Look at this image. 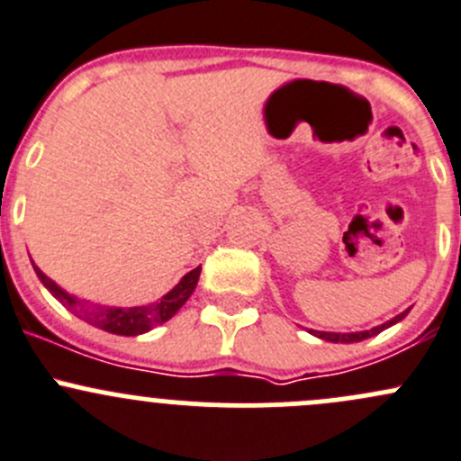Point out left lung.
<instances>
[{"label":"left lung","mask_w":461,"mask_h":461,"mask_svg":"<svg viewBox=\"0 0 461 461\" xmlns=\"http://www.w3.org/2000/svg\"><path fill=\"white\" fill-rule=\"evenodd\" d=\"M406 314H408V310H406V312L397 314V317H394V319L385 321L384 325H376V328H373V330H364V332H346V334H341V332H317V330H314L312 334H314V337L325 339V341H332V343H355V341H364V339L375 337V334H379L381 330L390 328V325H393V323H397V321H402L403 317H406Z\"/></svg>","instance_id":"8db88e82"}]
</instances>
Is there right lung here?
Instances as JSON below:
<instances>
[{"label": "right lung", "instance_id": "add662e5", "mask_svg": "<svg viewBox=\"0 0 461 461\" xmlns=\"http://www.w3.org/2000/svg\"><path fill=\"white\" fill-rule=\"evenodd\" d=\"M32 267H35L37 278L44 283L46 290H49L59 303L67 305L71 312H76L77 317L85 319L86 323L95 325V328L100 330H106V332L111 334H122V337H136V334L149 332V330L156 328L158 323H165L167 319L174 317V314L183 308L185 301L192 296L194 287H196L198 283V276H201V267L192 269V272H187L180 278V283L169 292V294H165L160 301H156V303L151 305H138V308H106V305L82 303L76 296L67 294L62 287L55 285L37 265H32Z\"/></svg>", "mask_w": 461, "mask_h": 461}]
</instances>
